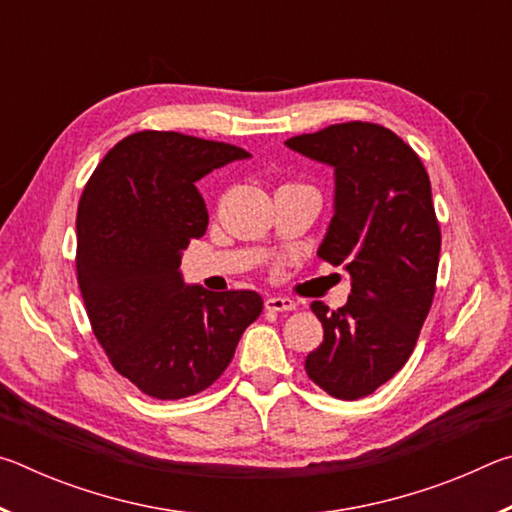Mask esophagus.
<instances>
[{"mask_svg":"<svg viewBox=\"0 0 512 512\" xmlns=\"http://www.w3.org/2000/svg\"><path fill=\"white\" fill-rule=\"evenodd\" d=\"M264 305L268 311H293L296 309V302H293L291 298H282V296L266 298Z\"/></svg>","mask_w":512,"mask_h":512,"instance_id":"1","label":"esophagus"}]
</instances>
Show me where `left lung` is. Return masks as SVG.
<instances>
[{"mask_svg":"<svg viewBox=\"0 0 512 512\" xmlns=\"http://www.w3.org/2000/svg\"><path fill=\"white\" fill-rule=\"evenodd\" d=\"M336 171V210L318 257L345 266L348 305L311 302L323 343L305 370L339 400L375 393L409 361L436 293L440 225L429 173L409 144L370 121L284 142Z\"/></svg>","mask_w":512,"mask_h":512,"instance_id":"obj_1","label":"left lung"}]
</instances>
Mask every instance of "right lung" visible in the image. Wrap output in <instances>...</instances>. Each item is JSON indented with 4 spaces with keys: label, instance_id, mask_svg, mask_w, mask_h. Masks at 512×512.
I'll use <instances>...</instances> for the list:
<instances>
[{
    "label": "right lung",
    "instance_id": "right-lung-1",
    "mask_svg": "<svg viewBox=\"0 0 512 512\" xmlns=\"http://www.w3.org/2000/svg\"><path fill=\"white\" fill-rule=\"evenodd\" d=\"M235 144L140 131L106 153L76 214V280L92 332L119 375L155 400L210 388L259 318L255 291L187 289L180 259L207 230L196 183L248 158Z\"/></svg>",
    "mask_w": 512,
    "mask_h": 512
}]
</instances>
